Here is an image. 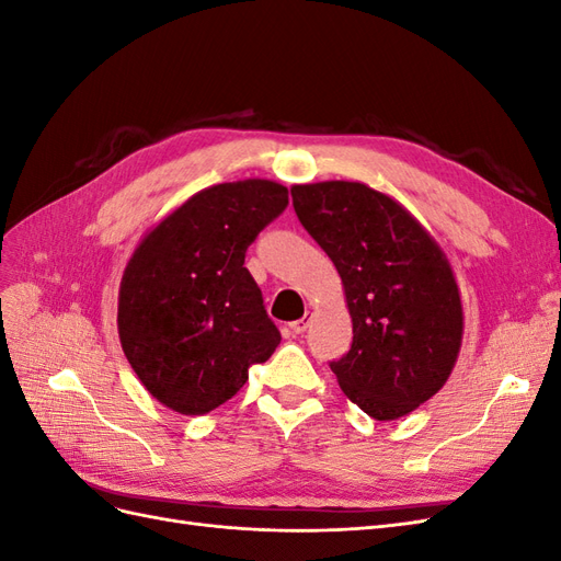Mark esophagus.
Listing matches in <instances>:
<instances>
[{
	"label": "esophagus",
	"mask_w": 561,
	"mask_h": 561,
	"mask_svg": "<svg viewBox=\"0 0 561 561\" xmlns=\"http://www.w3.org/2000/svg\"><path fill=\"white\" fill-rule=\"evenodd\" d=\"M309 322H311V316L307 313V316H304V318L295 320L293 325H290V330H293L295 334H304V332H307V328H309Z\"/></svg>",
	"instance_id": "obj_1"
}]
</instances>
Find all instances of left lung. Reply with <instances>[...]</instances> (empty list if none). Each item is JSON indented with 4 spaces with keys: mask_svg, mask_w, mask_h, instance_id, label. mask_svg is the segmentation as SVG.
Instances as JSON below:
<instances>
[{
    "mask_svg": "<svg viewBox=\"0 0 561 561\" xmlns=\"http://www.w3.org/2000/svg\"><path fill=\"white\" fill-rule=\"evenodd\" d=\"M290 192L344 285L353 344L330 363L339 386L371 419L407 416L447 383L461 351L463 304L445 250L402 203L363 182Z\"/></svg>",
    "mask_w": 561,
    "mask_h": 561,
    "instance_id": "left-lung-1",
    "label": "left lung"
}]
</instances>
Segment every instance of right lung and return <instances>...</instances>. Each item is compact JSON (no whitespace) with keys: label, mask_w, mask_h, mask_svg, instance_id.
Listing matches in <instances>:
<instances>
[{"label":"right lung","mask_w":561,"mask_h":561,"mask_svg":"<svg viewBox=\"0 0 561 561\" xmlns=\"http://www.w3.org/2000/svg\"><path fill=\"white\" fill-rule=\"evenodd\" d=\"M285 206L287 190L274 180L213 184L133 250L118 285V339L149 396L168 410H215L280 344L243 264L248 245Z\"/></svg>","instance_id":"right-lung-1"}]
</instances>
